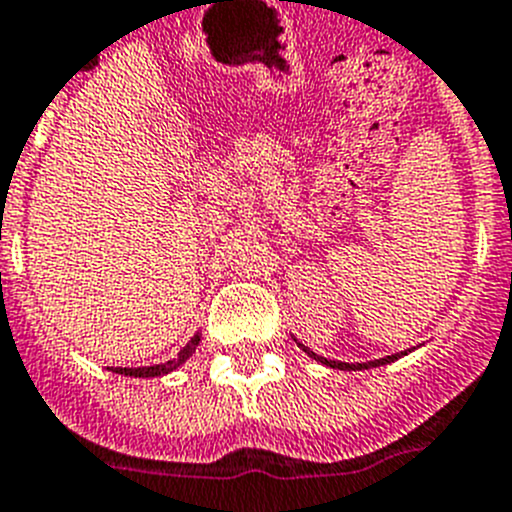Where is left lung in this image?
Returning <instances> with one entry per match:
<instances>
[{
    "mask_svg": "<svg viewBox=\"0 0 512 512\" xmlns=\"http://www.w3.org/2000/svg\"><path fill=\"white\" fill-rule=\"evenodd\" d=\"M301 345V342H299ZM304 348V345H301ZM304 353H309L314 361L324 363V366H330V368H340V371H363V368H376V366H384V363H394L397 358H402V355L407 353H394V355H386V358H379V361H368V363H342V361H327V358H322V355L317 353H311L309 348H304Z\"/></svg>",
    "mask_w": 512,
    "mask_h": 512,
    "instance_id": "left-lung-1",
    "label": "left lung"
}]
</instances>
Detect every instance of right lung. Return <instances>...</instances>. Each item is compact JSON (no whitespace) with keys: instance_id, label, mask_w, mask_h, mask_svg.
Returning <instances> with one entry per match:
<instances>
[{"instance_id":"1","label":"right lung","mask_w":512,"mask_h":512,"mask_svg":"<svg viewBox=\"0 0 512 512\" xmlns=\"http://www.w3.org/2000/svg\"><path fill=\"white\" fill-rule=\"evenodd\" d=\"M201 342V337L195 335L193 340L185 345V348L180 350V355L177 358H172V361L167 363H159V366H144V368H115V373H123V376H139V379H151V376H164V373L175 371L177 366H182V363L188 361L190 355L195 353V345Z\"/></svg>"}]
</instances>
